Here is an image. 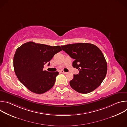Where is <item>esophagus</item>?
<instances>
[{
  "mask_svg": "<svg viewBox=\"0 0 127 127\" xmlns=\"http://www.w3.org/2000/svg\"><path fill=\"white\" fill-rule=\"evenodd\" d=\"M61 73H64V74H67L68 73V72H65V71H64L63 70H61Z\"/></svg>",
  "mask_w": 127,
  "mask_h": 127,
  "instance_id": "obj_1",
  "label": "esophagus"
}]
</instances>
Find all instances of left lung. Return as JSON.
I'll list each match as a JSON object with an SVG mask.
<instances>
[{
	"label": "left lung",
	"instance_id": "1",
	"mask_svg": "<svg viewBox=\"0 0 127 127\" xmlns=\"http://www.w3.org/2000/svg\"><path fill=\"white\" fill-rule=\"evenodd\" d=\"M61 47L74 59L72 66L79 71L70 81L71 87L83 94L94 91L101 84L107 73V63L101 50L90 43L72 44Z\"/></svg>",
	"mask_w": 127,
	"mask_h": 127
}]
</instances>
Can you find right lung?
<instances>
[{
	"mask_svg": "<svg viewBox=\"0 0 127 127\" xmlns=\"http://www.w3.org/2000/svg\"><path fill=\"white\" fill-rule=\"evenodd\" d=\"M62 51L60 46H51L29 42L18 48L13 58L15 73L20 81L31 92L42 94L55 84L58 72L44 71L56 54Z\"/></svg>",
	"mask_w": 127,
	"mask_h": 127,
	"instance_id": "add662e5",
	"label": "right lung"
}]
</instances>
